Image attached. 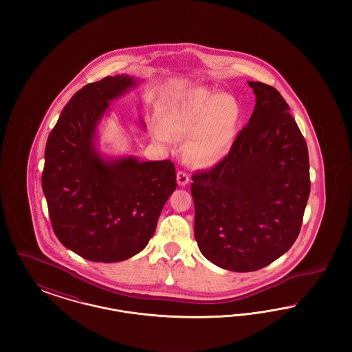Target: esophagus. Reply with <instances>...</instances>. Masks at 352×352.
I'll return each mask as SVG.
<instances>
[{"instance_id": "obj_1", "label": "esophagus", "mask_w": 352, "mask_h": 352, "mask_svg": "<svg viewBox=\"0 0 352 352\" xmlns=\"http://www.w3.org/2000/svg\"><path fill=\"white\" fill-rule=\"evenodd\" d=\"M177 182H178L179 186H186V184L190 182L188 174L184 173V171H178V173H177Z\"/></svg>"}]
</instances>
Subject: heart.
<instances>
[{"label":"heart","mask_w":352,"mask_h":352,"mask_svg":"<svg viewBox=\"0 0 352 352\" xmlns=\"http://www.w3.org/2000/svg\"><path fill=\"white\" fill-rule=\"evenodd\" d=\"M160 118L168 133L190 134L187 155L194 165L212 166L232 146L241 112L232 96L194 88L162 101ZM155 134L165 138L161 129Z\"/></svg>","instance_id":"heart-1"}]
</instances>
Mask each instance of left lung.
<instances>
[{"instance_id": "1", "label": "left lung", "mask_w": 352, "mask_h": 352, "mask_svg": "<svg viewBox=\"0 0 352 352\" xmlns=\"http://www.w3.org/2000/svg\"><path fill=\"white\" fill-rule=\"evenodd\" d=\"M248 84L256 95L250 122L191 184L201 254L232 272L258 270L289 251L310 194L307 145L289 105L268 84Z\"/></svg>"}]
</instances>
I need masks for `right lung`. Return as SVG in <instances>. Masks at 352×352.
I'll return each instance as SVG.
<instances>
[{"mask_svg": "<svg viewBox=\"0 0 352 352\" xmlns=\"http://www.w3.org/2000/svg\"><path fill=\"white\" fill-rule=\"evenodd\" d=\"M137 84L122 74L84 85L47 138L42 188L52 230L89 261L118 263L142 251L177 187L168 160L108 158L98 151V126L109 102Z\"/></svg>", "mask_w": 352, "mask_h": 352, "instance_id": "1", "label": "right lung"}]
</instances>
